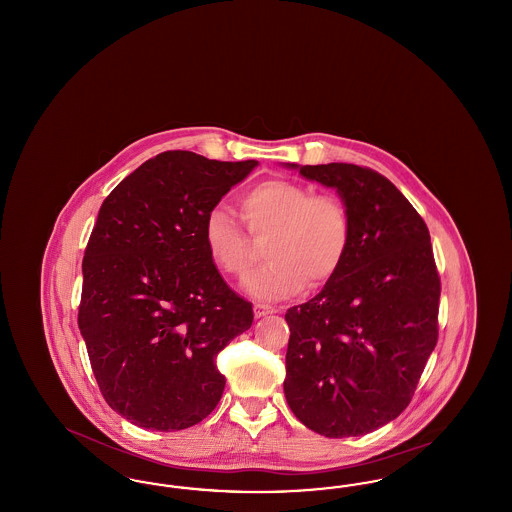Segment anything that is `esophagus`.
Returning <instances> with one entry per match:
<instances>
[{"mask_svg": "<svg viewBox=\"0 0 512 512\" xmlns=\"http://www.w3.org/2000/svg\"><path fill=\"white\" fill-rule=\"evenodd\" d=\"M270 313H274V307H270L267 303H255L253 305V315H255V318L267 317Z\"/></svg>", "mask_w": 512, "mask_h": 512, "instance_id": "1", "label": "esophagus"}]
</instances>
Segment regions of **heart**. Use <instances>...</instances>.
Masks as SVG:
<instances>
[{"label":"heart","instance_id":"1","mask_svg":"<svg viewBox=\"0 0 512 512\" xmlns=\"http://www.w3.org/2000/svg\"><path fill=\"white\" fill-rule=\"evenodd\" d=\"M240 211L255 238H270L267 263L247 290L261 299H282L326 286L347 257L351 220L338 197L313 194L284 178H268L240 194ZM207 255L222 274L244 280L257 259V247L224 207H213L201 228Z\"/></svg>","mask_w":512,"mask_h":512}]
</instances>
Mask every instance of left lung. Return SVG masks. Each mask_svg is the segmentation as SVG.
I'll list each match as a JSON object with an SVG mask.
<instances>
[{
	"label": "left lung",
	"instance_id": "1",
	"mask_svg": "<svg viewBox=\"0 0 512 512\" xmlns=\"http://www.w3.org/2000/svg\"><path fill=\"white\" fill-rule=\"evenodd\" d=\"M290 167L338 190L351 244L322 292L286 313V401L320 436H363L407 409L438 343L441 282L430 232L380 172Z\"/></svg>",
	"mask_w": 512,
	"mask_h": 512
}]
</instances>
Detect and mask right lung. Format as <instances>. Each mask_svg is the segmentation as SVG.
<instances>
[{
	"label": "right lung",
	"instance_id": "add662e5",
	"mask_svg": "<svg viewBox=\"0 0 512 512\" xmlns=\"http://www.w3.org/2000/svg\"><path fill=\"white\" fill-rule=\"evenodd\" d=\"M257 161L165 151L105 197L82 261L78 328L107 405L140 428L174 432L213 413L217 355L253 322L201 228Z\"/></svg>",
	"mask_w": 512,
	"mask_h": 512
}]
</instances>
